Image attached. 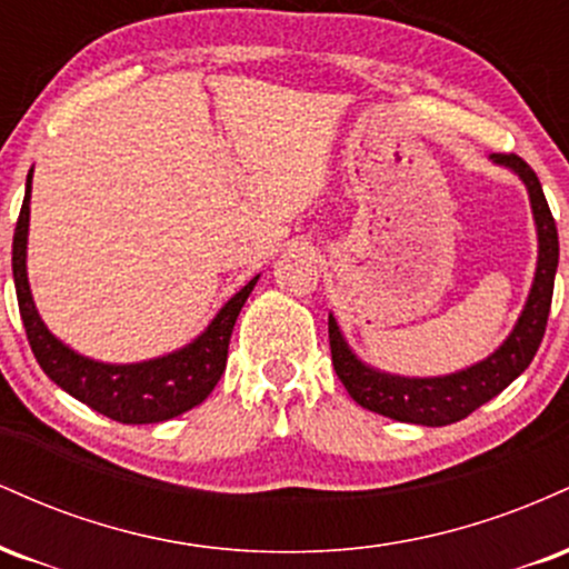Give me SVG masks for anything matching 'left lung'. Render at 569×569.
I'll return each mask as SVG.
<instances>
[{
	"label": "left lung",
	"instance_id": "obj_1",
	"mask_svg": "<svg viewBox=\"0 0 569 569\" xmlns=\"http://www.w3.org/2000/svg\"><path fill=\"white\" fill-rule=\"evenodd\" d=\"M489 160L519 176L530 194L535 232H538V264H535L525 310L519 312L511 335L502 339L498 350H492L471 367L441 377H403L369 367L352 352L337 318L329 312L331 361H335L337 377L342 380L345 390L363 409L398 422H415V426H452L479 409L481 403H487L489 398L502 393L521 371L530 367L535 352H538L540 339L546 335L553 278H557L559 264L557 221L551 217L538 176L525 160L516 154H489Z\"/></svg>",
	"mask_w": 569,
	"mask_h": 569
}]
</instances>
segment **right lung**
Listing matches in <instances>:
<instances>
[{"instance_id":"add662e5","label":"right lung","mask_w":569,"mask_h":569,"mask_svg":"<svg viewBox=\"0 0 569 569\" xmlns=\"http://www.w3.org/2000/svg\"><path fill=\"white\" fill-rule=\"evenodd\" d=\"M31 176H34V168L26 176V198L16 234H12V280H16L26 337H29L31 352L44 375L58 388L82 401L84 407L112 417L117 422H126V426L166 422L206 401L224 375L234 321H238L259 276L248 280L243 289L227 299L213 321L184 348L136 363H103L82 356L44 326L34 297H31L29 272H26Z\"/></svg>"}]
</instances>
